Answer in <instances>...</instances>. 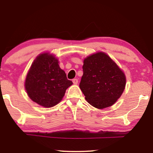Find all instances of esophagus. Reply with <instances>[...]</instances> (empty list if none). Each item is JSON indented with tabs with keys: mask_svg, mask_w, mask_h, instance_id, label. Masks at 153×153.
<instances>
[{
	"mask_svg": "<svg viewBox=\"0 0 153 153\" xmlns=\"http://www.w3.org/2000/svg\"><path fill=\"white\" fill-rule=\"evenodd\" d=\"M78 79H74L72 80V82H73V83H74V84H77V83H78Z\"/></svg>",
	"mask_w": 153,
	"mask_h": 153,
	"instance_id": "34e87169",
	"label": "esophagus"
}]
</instances>
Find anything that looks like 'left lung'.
Wrapping results in <instances>:
<instances>
[{"label": "left lung", "instance_id": "8db88e82", "mask_svg": "<svg viewBox=\"0 0 153 153\" xmlns=\"http://www.w3.org/2000/svg\"><path fill=\"white\" fill-rule=\"evenodd\" d=\"M83 72L79 87L94 107L102 109L112 106L124 91V72L105 53L98 52L85 58Z\"/></svg>", "mask_w": 153, "mask_h": 153}]
</instances>
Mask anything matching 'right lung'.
<instances>
[{
  "mask_svg": "<svg viewBox=\"0 0 153 153\" xmlns=\"http://www.w3.org/2000/svg\"><path fill=\"white\" fill-rule=\"evenodd\" d=\"M72 85L58 60L49 53L35 58L27 74L25 88L28 97L39 105L52 107L61 101L68 87Z\"/></svg>",
  "mask_w": 153,
  "mask_h": 153,
  "instance_id": "obj_1",
  "label": "right lung"
}]
</instances>
